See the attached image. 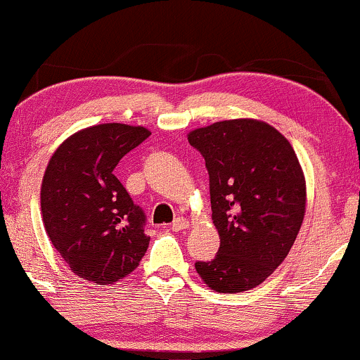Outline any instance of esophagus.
Returning a JSON list of instances; mask_svg holds the SVG:
<instances>
[{
  "instance_id": "esophagus-1",
  "label": "esophagus",
  "mask_w": 360,
  "mask_h": 360,
  "mask_svg": "<svg viewBox=\"0 0 360 360\" xmlns=\"http://www.w3.org/2000/svg\"><path fill=\"white\" fill-rule=\"evenodd\" d=\"M189 226V221L186 220V218H176L174 221H172V225H171V229H172V232H181V230H186Z\"/></svg>"
}]
</instances>
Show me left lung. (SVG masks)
Segmentation results:
<instances>
[{
    "label": "left lung",
    "mask_w": 360,
    "mask_h": 360,
    "mask_svg": "<svg viewBox=\"0 0 360 360\" xmlns=\"http://www.w3.org/2000/svg\"><path fill=\"white\" fill-rule=\"evenodd\" d=\"M205 157L220 249L194 264L217 292L264 283L286 259L307 205V183L291 143L267 123L225 120L189 131Z\"/></svg>",
    "instance_id": "obj_1"
}]
</instances>
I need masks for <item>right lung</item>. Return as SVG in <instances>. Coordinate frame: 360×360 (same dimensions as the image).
I'll return each instance as SVG.
<instances>
[{"label": "right lung", "instance_id": "1", "mask_svg": "<svg viewBox=\"0 0 360 360\" xmlns=\"http://www.w3.org/2000/svg\"><path fill=\"white\" fill-rule=\"evenodd\" d=\"M150 131L103 123L77 131L57 147L40 189L45 232L74 274L100 286L137 269L150 237L146 213L113 174Z\"/></svg>", "mask_w": 360, "mask_h": 360}]
</instances>
